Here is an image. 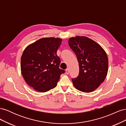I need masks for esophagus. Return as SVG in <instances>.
Here are the masks:
<instances>
[{"instance_id":"34e87169","label":"esophagus","mask_w":126,"mask_h":126,"mask_svg":"<svg viewBox=\"0 0 126 126\" xmlns=\"http://www.w3.org/2000/svg\"><path fill=\"white\" fill-rule=\"evenodd\" d=\"M66 74H67V75H68V74H69V69H66Z\"/></svg>"}]
</instances>
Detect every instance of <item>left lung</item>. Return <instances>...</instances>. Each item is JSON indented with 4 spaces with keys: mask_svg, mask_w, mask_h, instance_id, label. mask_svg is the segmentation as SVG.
Wrapping results in <instances>:
<instances>
[{
    "mask_svg": "<svg viewBox=\"0 0 126 126\" xmlns=\"http://www.w3.org/2000/svg\"><path fill=\"white\" fill-rule=\"evenodd\" d=\"M68 44L77 56L79 67V75L72 79V83L79 91L92 92L104 82L107 75V55L99 45L86 37H71Z\"/></svg>",
    "mask_w": 126,
    "mask_h": 126,
    "instance_id": "obj_1",
    "label": "left lung"
}]
</instances>
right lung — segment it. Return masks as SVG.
I'll return each mask as SVG.
<instances>
[{
	"instance_id": "obj_1",
	"label": "right lung",
	"mask_w": 126,
	"mask_h": 126,
	"mask_svg": "<svg viewBox=\"0 0 126 126\" xmlns=\"http://www.w3.org/2000/svg\"><path fill=\"white\" fill-rule=\"evenodd\" d=\"M58 38H43L29 45L21 58V71L26 83L39 92L56 86L61 74L60 59L57 51L62 44Z\"/></svg>"
}]
</instances>
